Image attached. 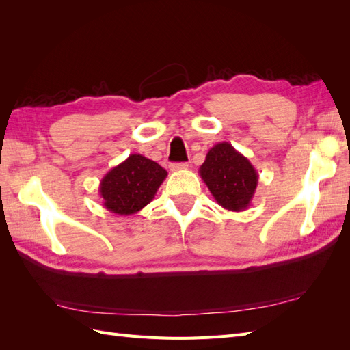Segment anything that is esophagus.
<instances>
[{
	"label": "esophagus",
	"mask_w": 350,
	"mask_h": 350,
	"mask_svg": "<svg viewBox=\"0 0 350 350\" xmlns=\"http://www.w3.org/2000/svg\"><path fill=\"white\" fill-rule=\"evenodd\" d=\"M188 167L187 162H181V163H171V171L176 172V171H184V169Z\"/></svg>",
	"instance_id": "obj_1"
}]
</instances>
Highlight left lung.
<instances>
[{"instance_id":"obj_1","label":"left lung","mask_w":350,"mask_h":350,"mask_svg":"<svg viewBox=\"0 0 350 350\" xmlns=\"http://www.w3.org/2000/svg\"><path fill=\"white\" fill-rule=\"evenodd\" d=\"M198 172L219 206L230 211H243L251 206L258 174L230 143L211 147Z\"/></svg>"}]
</instances>
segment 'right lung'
Here are the masks:
<instances>
[{
	"instance_id": "add662e5",
	"label": "right lung",
	"mask_w": 350,
	"mask_h": 350,
	"mask_svg": "<svg viewBox=\"0 0 350 350\" xmlns=\"http://www.w3.org/2000/svg\"><path fill=\"white\" fill-rule=\"evenodd\" d=\"M166 175L165 169L150 159L130 154L100 179L103 207L120 216L137 213L154 198Z\"/></svg>"
}]
</instances>
